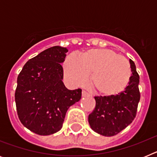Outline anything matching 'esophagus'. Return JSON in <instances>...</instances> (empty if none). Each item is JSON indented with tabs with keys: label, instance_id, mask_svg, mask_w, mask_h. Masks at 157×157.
<instances>
[{
	"label": "esophagus",
	"instance_id": "esophagus-1",
	"mask_svg": "<svg viewBox=\"0 0 157 157\" xmlns=\"http://www.w3.org/2000/svg\"><path fill=\"white\" fill-rule=\"evenodd\" d=\"M88 95H89V94L87 92H86V91L83 90L82 92V96L83 98H84V97H86V96H88Z\"/></svg>",
	"mask_w": 157,
	"mask_h": 157
}]
</instances>
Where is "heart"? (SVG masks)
Returning a JSON list of instances; mask_svg holds the SVG:
<instances>
[{"label": "heart", "instance_id": "b5f03b06", "mask_svg": "<svg viewBox=\"0 0 157 157\" xmlns=\"http://www.w3.org/2000/svg\"><path fill=\"white\" fill-rule=\"evenodd\" d=\"M63 71L67 81L74 86L86 84L91 73L94 90L106 96L124 90L131 76L128 59L109 48H93L79 56L70 54L65 59Z\"/></svg>", "mask_w": 157, "mask_h": 157}]
</instances>
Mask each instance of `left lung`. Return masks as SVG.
<instances>
[{
  "mask_svg": "<svg viewBox=\"0 0 157 157\" xmlns=\"http://www.w3.org/2000/svg\"><path fill=\"white\" fill-rule=\"evenodd\" d=\"M132 75L123 91L116 95L94 97L95 109L89 115L93 130L106 137L116 135L132 123L140 101L139 75L132 59H130Z\"/></svg>",
  "mask_w": 157,
  "mask_h": 157,
  "instance_id": "1",
  "label": "left lung"
}]
</instances>
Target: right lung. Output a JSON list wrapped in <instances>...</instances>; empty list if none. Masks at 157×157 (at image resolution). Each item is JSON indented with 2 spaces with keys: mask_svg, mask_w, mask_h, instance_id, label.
<instances>
[{
  "mask_svg": "<svg viewBox=\"0 0 157 157\" xmlns=\"http://www.w3.org/2000/svg\"><path fill=\"white\" fill-rule=\"evenodd\" d=\"M66 48H47L25 63L17 78L15 93L19 119L39 135H49L63 127L69 107L81 99L82 90H70L62 79Z\"/></svg>",
  "mask_w": 157,
  "mask_h": 157,
  "instance_id": "obj_1",
  "label": "right lung"
}]
</instances>
